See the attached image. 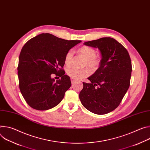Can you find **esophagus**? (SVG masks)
Returning a JSON list of instances; mask_svg holds the SVG:
<instances>
[{"mask_svg":"<svg viewBox=\"0 0 150 150\" xmlns=\"http://www.w3.org/2000/svg\"><path fill=\"white\" fill-rule=\"evenodd\" d=\"M71 82H72V83H74L75 81H76V80H75V79H73V78H71Z\"/></svg>","mask_w":150,"mask_h":150,"instance_id":"esophagus-1","label":"esophagus"}]
</instances>
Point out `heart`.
Masks as SVG:
<instances>
[{"label": "heart", "mask_w": 150, "mask_h": 150, "mask_svg": "<svg viewBox=\"0 0 150 150\" xmlns=\"http://www.w3.org/2000/svg\"><path fill=\"white\" fill-rule=\"evenodd\" d=\"M79 53L86 58L85 65H87L92 69L97 68L100 63V59L96 56V50L90 47L83 46L79 50ZM74 52L72 50H69L65 57V62L67 65H70L73 57ZM67 74L73 79H79L87 77L89 75L90 72L87 69H78L75 67L69 68L67 69Z\"/></svg>", "instance_id": "heart-1"}]
</instances>
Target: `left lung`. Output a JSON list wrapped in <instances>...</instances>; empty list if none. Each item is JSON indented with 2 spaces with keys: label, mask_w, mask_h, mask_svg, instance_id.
<instances>
[{
  "label": "left lung",
  "mask_w": 150,
  "mask_h": 150,
  "mask_svg": "<svg viewBox=\"0 0 150 150\" xmlns=\"http://www.w3.org/2000/svg\"><path fill=\"white\" fill-rule=\"evenodd\" d=\"M98 48L101 55L99 68L83 82L79 97L85 109L97 115L109 113L120 104L130 85L131 60L127 50L115 39L103 37L85 42Z\"/></svg>",
  "instance_id": "1"
}]
</instances>
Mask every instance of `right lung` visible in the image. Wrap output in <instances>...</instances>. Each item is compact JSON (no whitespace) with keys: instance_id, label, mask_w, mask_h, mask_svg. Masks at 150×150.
<instances>
[{"instance_id":"add662e5","label":"right lung","mask_w":150,"mask_h":150,"mask_svg":"<svg viewBox=\"0 0 150 150\" xmlns=\"http://www.w3.org/2000/svg\"><path fill=\"white\" fill-rule=\"evenodd\" d=\"M42 33L23 46L19 57V90L27 104L37 110H47L58 105L71 87L69 76L62 68L67 53L81 42ZM61 77L55 81L51 76Z\"/></svg>"}]
</instances>
